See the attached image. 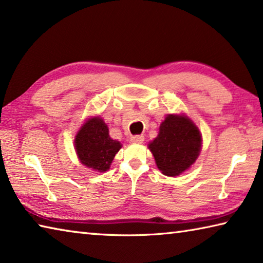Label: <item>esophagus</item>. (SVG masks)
Wrapping results in <instances>:
<instances>
[{"label": "esophagus", "mask_w": 263, "mask_h": 263, "mask_svg": "<svg viewBox=\"0 0 263 263\" xmlns=\"http://www.w3.org/2000/svg\"><path fill=\"white\" fill-rule=\"evenodd\" d=\"M145 140L144 136H132L131 137V141L133 142V144H142Z\"/></svg>", "instance_id": "34e87169"}]
</instances>
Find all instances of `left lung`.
Here are the masks:
<instances>
[{
  "mask_svg": "<svg viewBox=\"0 0 263 263\" xmlns=\"http://www.w3.org/2000/svg\"><path fill=\"white\" fill-rule=\"evenodd\" d=\"M201 147V132L184 115H167L158 137L148 144L158 168L167 176H177L190 168Z\"/></svg>",
  "mask_w": 263,
  "mask_h": 263,
  "instance_id": "8db88e82",
  "label": "left lung"
}]
</instances>
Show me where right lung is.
Returning a JSON list of instances; mask_svg holds the SVG:
<instances>
[{"label": "right lung", "mask_w": 263, "mask_h": 263, "mask_svg": "<svg viewBox=\"0 0 263 263\" xmlns=\"http://www.w3.org/2000/svg\"><path fill=\"white\" fill-rule=\"evenodd\" d=\"M74 145L81 163L101 173L108 171L122 147L121 142L111 139L108 125L99 116L83 124L75 136Z\"/></svg>", "instance_id": "obj_1"}]
</instances>
